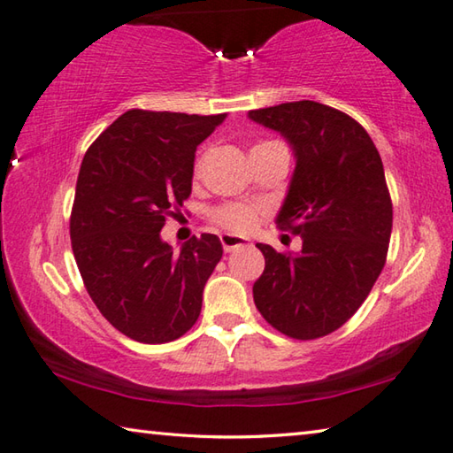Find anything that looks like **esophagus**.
Returning <instances> with one entry per match:
<instances>
[{"instance_id": "esophagus-1", "label": "esophagus", "mask_w": 453, "mask_h": 453, "mask_svg": "<svg viewBox=\"0 0 453 453\" xmlns=\"http://www.w3.org/2000/svg\"><path fill=\"white\" fill-rule=\"evenodd\" d=\"M219 242H221V248H224V251H234L237 248H243V245H248V240H242V237H235V235H229V234L221 235Z\"/></svg>"}]
</instances>
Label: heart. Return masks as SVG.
<instances>
[{
	"instance_id": "heart-1",
	"label": "heart",
	"mask_w": 453,
	"mask_h": 453,
	"mask_svg": "<svg viewBox=\"0 0 453 453\" xmlns=\"http://www.w3.org/2000/svg\"><path fill=\"white\" fill-rule=\"evenodd\" d=\"M273 145H280V142H262L251 148V153H259L273 148ZM199 172H202V159H197L194 165V175L197 178ZM259 216L262 211L256 205H248V203H226L219 205V208L213 210L210 213L211 224H216L218 227L226 229L229 234H248L256 227Z\"/></svg>"
}]
</instances>
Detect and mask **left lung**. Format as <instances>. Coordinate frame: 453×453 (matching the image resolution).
Returning a JSON list of instances; mask_svg holds the SVG:
<instances>
[{
  "label": "left lung",
  "mask_w": 453,
  "mask_h": 453,
  "mask_svg": "<svg viewBox=\"0 0 453 453\" xmlns=\"http://www.w3.org/2000/svg\"><path fill=\"white\" fill-rule=\"evenodd\" d=\"M250 118L296 151L278 227L303 242L300 254L257 243L265 267L254 283L256 308L283 335L318 340L354 316L386 265L394 208L381 157L362 124L310 99Z\"/></svg>",
  "instance_id": "8db88e82"
}]
</instances>
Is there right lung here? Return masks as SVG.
<instances>
[{
  "mask_svg": "<svg viewBox=\"0 0 453 453\" xmlns=\"http://www.w3.org/2000/svg\"><path fill=\"white\" fill-rule=\"evenodd\" d=\"M226 118L129 110L83 156L73 257L102 316L135 342L178 340L202 311L203 286L224 254L218 235H194L175 254L159 232L191 194L196 148Z\"/></svg>",
  "mask_w": 453,
  "mask_h": 453,
  "instance_id": "add662e5",
  "label": "right lung"
}]
</instances>
